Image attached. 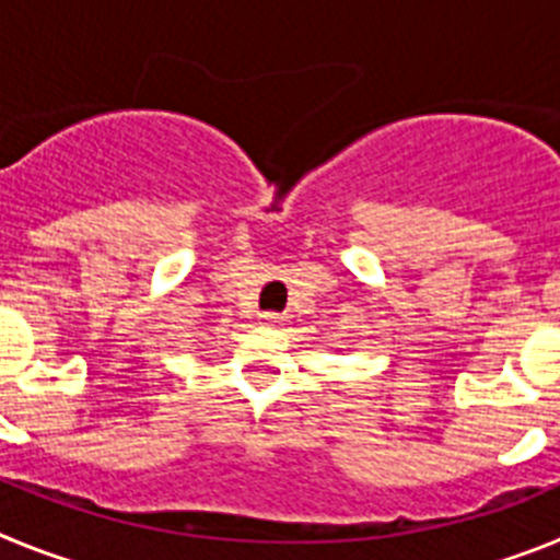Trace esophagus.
I'll use <instances>...</instances> for the list:
<instances>
[{
    "instance_id": "1",
    "label": "esophagus",
    "mask_w": 560,
    "mask_h": 560,
    "mask_svg": "<svg viewBox=\"0 0 560 560\" xmlns=\"http://www.w3.org/2000/svg\"><path fill=\"white\" fill-rule=\"evenodd\" d=\"M260 319H264V325H271V328L283 325V316H280V314H264Z\"/></svg>"
}]
</instances>
